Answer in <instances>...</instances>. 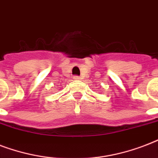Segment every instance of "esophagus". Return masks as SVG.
Wrapping results in <instances>:
<instances>
[{
	"label": "esophagus",
	"mask_w": 158,
	"mask_h": 158,
	"mask_svg": "<svg viewBox=\"0 0 158 158\" xmlns=\"http://www.w3.org/2000/svg\"><path fill=\"white\" fill-rule=\"evenodd\" d=\"M74 80H80L81 79V78L79 76H77V75H75V76H74Z\"/></svg>",
	"instance_id": "obj_1"
}]
</instances>
